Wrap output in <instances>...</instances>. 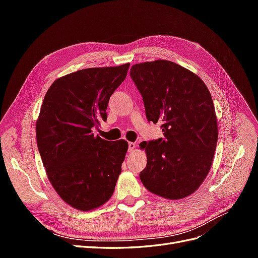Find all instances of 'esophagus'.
<instances>
[{
    "label": "esophagus",
    "mask_w": 258,
    "mask_h": 258,
    "mask_svg": "<svg viewBox=\"0 0 258 258\" xmlns=\"http://www.w3.org/2000/svg\"><path fill=\"white\" fill-rule=\"evenodd\" d=\"M135 148H136V143H134V142H129V143H128V152H129V153L134 152Z\"/></svg>",
    "instance_id": "esophagus-1"
}]
</instances>
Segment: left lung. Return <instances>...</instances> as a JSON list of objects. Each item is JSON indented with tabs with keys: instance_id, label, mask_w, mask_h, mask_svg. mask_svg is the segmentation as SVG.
I'll return each instance as SVG.
<instances>
[{
	"instance_id": "8db88e82",
	"label": "left lung",
	"mask_w": 258,
	"mask_h": 258,
	"mask_svg": "<svg viewBox=\"0 0 258 258\" xmlns=\"http://www.w3.org/2000/svg\"><path fill=\"white\" fill-rule=\"evenodd\" d=\"M148 121L159 122L163 138L140 144L147 163L140 173L151 192L182 199L196 191L212 165L218 131L212 97L200 77L174 62L132 66Z\"/></svg>"
}]
</instances>
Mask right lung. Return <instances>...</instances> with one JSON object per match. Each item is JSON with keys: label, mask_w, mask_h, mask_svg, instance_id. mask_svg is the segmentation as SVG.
Listing matches in <instances>:
<instances>
[{"label": "right lung", "mask_w": 258, "mask_h": 258, "mask_svg": "<svg viewBox=\"0 0 258 258\" xmlns=\"http://www.w3.org/2000/svg\"><path fill=\"white\" fill-rule=\"evenodd\" d=\"M130 64L84 69L54 81L36 121L43 165L54 190L71 207L96 209L112 197L128 150L124 140L106 141L92 128L107 118L113 92Z\"/></svg>", "instance_id": "1"}]
</instances>
